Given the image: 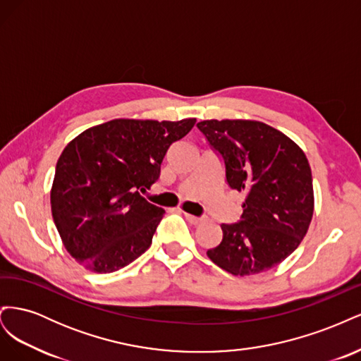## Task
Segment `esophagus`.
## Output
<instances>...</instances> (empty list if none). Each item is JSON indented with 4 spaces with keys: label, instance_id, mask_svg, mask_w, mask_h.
I'll return each mask as SVG.
<instances>
[{
    "label": "esophagus",
    "instance_id": "obj_1",
    "mask_svg": "<svg viewBox=\"0 0 361 361\" xmlns=\"http://www.w3.org/2000/svg\"><path fill=\"white\" fill-rule=\"evenodd\" d=\"M185 218H187V220H188L191 224H194V226H197V224L203 223V218H202V216H195V215H191V214H187V212H185Z\"/></svg>",
    "mask_w": 361,
    "mask_h": 361
}]
</instances>
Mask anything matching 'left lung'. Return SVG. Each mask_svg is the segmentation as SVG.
<instances>
[{
	"mask_svg": "<svg viewBox=\"0 0 361 361\" xmlns=\"http://www.w3.org/2000/svg\"><path fill=\"white\" fill-rule=\"evenodd\" d=\"M197 128L223 158L228 187L245 192L241 221L221 224L223 241L207 250V257L241 277L277 267L298 248L313 216L305 154L256 120H203Z\"/></svg>",
	"mask_w": 361,
	"mask_h": 361,
	"instance_id": "left-lung-1",
	"label": "left lung"
}]
</instances>
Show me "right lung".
Returning <instances> with one entry per match:
<instances>
[{"mask_svg": "<svg viewBox=\"0 0 361 361\" xmlns=\"http://www.w3.org/2000/svg\"><path fill=\"white\" fill-rule=\"evenodd\" d=\"M195 118H114L85 129L64 147L51 211L64 248L85 269L106 274L150 247L162 207L140 195L154 185L169 147Z\"/></svg>", "mask_w": 361, "mask_h": 361, "instance_id": "add662e5", "label": "right lung"}]
</instances>
